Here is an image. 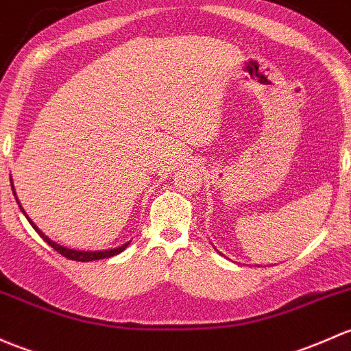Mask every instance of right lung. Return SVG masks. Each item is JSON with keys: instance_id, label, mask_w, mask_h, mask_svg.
<instances>
[{"instance_id": "right-lung-1", "label": "right lung", "mask_w": 351, "mask_h": 351, "mask_svg": "<svg viewBox=\"0 0 351 351\" xmlns=\"http://www.w3.org/2000/svg\"><path fill=\"white\" fill-rule=\"evenodd\" d=\"M11 188H13V183H11ZM13 195H14V197H16V193H14V188H13ZM16 202H18V198H16ZM18 205H20V202H18ZM20 208H21V205H20ZM21 212L25 213V210L21 208ZM25 217H27V219H28V215H27V213H25ZM28 222L32 223V227L35 228L36 232H38V234H40V237H42L43 241H45L47 243H49V245L53 247V249L57 250L58 254H62V256H64V257H67V259H70V261H79V263H88V261L108 259V257H112V256H117V254H121V252H123V250L126 249V247L129 245V242H128V243H124V245H121V247H116V249H108V250H73V249H69V247L58 245L57 242L50 241V239L47 237V235L43 234V232L40 230V228L36 227V225L33 223L32 220L28 219Z\"/></svg>"}]
</instances>
